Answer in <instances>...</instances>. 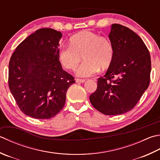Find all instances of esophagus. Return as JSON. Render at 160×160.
I'll return each mask as SVG.
<instances>
[{
	"label": "esophagus",
	"mask_w": 160,
	"mask_h": 160,
	"mask_svg": "<svg viewBox=\"0 0 160 160\" xmlns=\"http://www.w3.org/2000/svg\"><path fill=\"white\" fill-rule=\"evenodd\" d=\"M76 82L77 83H83L85 82V80L84 79H76Z\"/></svg>",
	"instance_id": "esophagus-1"
}]
</instances>
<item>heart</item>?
I'll use <instances>...</instances> for the list:
<instances>
[{"label":"heart","instance_id":"heart-1","mask_svg":"<svg viewBox=\"0 0 160 160\" xmlns=\"http://www.w3.org/2000/svg\"><path fill=\"white\" fill-rule=\"evenodd\" d=\"M84 62L76 70L79 77L87 78L96 74L100 69L105 70L110 67L114 58V49L108 37L98 34L84 30L72 36L69 46L59 49L58 59L66 69L73 70Z\"/></svg>","mask_w":160,"mask_h":160}]
</instances>
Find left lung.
Listing matches in <instances>:
<instances>
[{
	"mask_svg": "<svg viewBox=\"0 0 160 160\" xmlns=\"http://www.w3.org/2000/svg\"><path fill=\"white\" fill-rule=\"evenodd\" d=\"M109 38L114 46V60L98 79L89 100L101 113L118 115L131 110L148 89L151 56L140 37L126 26L112 24Z\"/></svg>",
	"mask_w": 160,
	"mask_h": 160,
	"instance_id": "1",
	"label": "left lung"
}]
</instances>
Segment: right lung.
Returning <instances> with one entry per match:
<instances>
[{"label":"right lung","instance_id":"add662e5","mask_svg":"<svg viewBox=\"0 0 160 160\" xmlns=\"http://www.w3.org/2000/svg\"><path fill=\"white\" fill-rule=\"evenodd\" d=\"M62 34L51 28L37 30L25 39L9 63L8 84L21 112L48 119L64 106L74 78L62 69L58 59Z\"/></svg>","mask_w":160,"mask_h":160}]
</instances>
